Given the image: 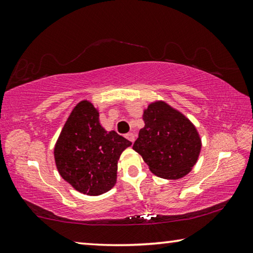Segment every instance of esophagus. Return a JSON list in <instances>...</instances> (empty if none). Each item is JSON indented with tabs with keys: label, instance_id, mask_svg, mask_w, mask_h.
<instances>
[{
	"label": "esophagus",
	"instance_id": "34e87169",
	"mask_svg": "<svg viewBox=\"0 0 253 253\" xmlns=\"http://www.w3.org/2000/svg\"><path fill=\"white\" fill-rule=\"evenodd\" d=\"M135 137H136V135L134 134V132H128V134H126V138L128 140H130L131 143L135 142Z\"/></svg>",
	"mask_w": 253,
	"mask_h": 253
}]
</instances>
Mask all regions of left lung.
<instances>
[{"mask_svg": "<svg viewBox=\"0 0 253 253\" xmlns=\"http://www.w3.org/2000/svg\"><path fill=\"white\" fill-rule=\"evenodd\" d=\"M144 128L132 149L143 157L151 172L166 179L185 176L198 161L201 138L195 126L164 101L144 110Z\"/></svg>", "mask_w": 253, "mask_h": 253, "instance_id": "left-lung-1", "label": "left lung"}]
</instances>
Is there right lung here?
Returning <instances> with one entry per match:
<instances>
[{
	"instance_id": "right-lung-1",
	"label": "right lung",
	"mask_w": 253,
	"mask_h": 253,
	"mask_svg": "<svg viewBox=\"0 0 253 253\" xmlns=\"http://www.w3.org/2000/svg\"><path fill=\"white\" fill-rule=\"evenodd\" d=\"M131 143L115 130L107 131L99 113L83 100L71 111L54 146L61 177L80 193L100 195L116 184L117 163Z\"/></svg>"
}]
</instances>
